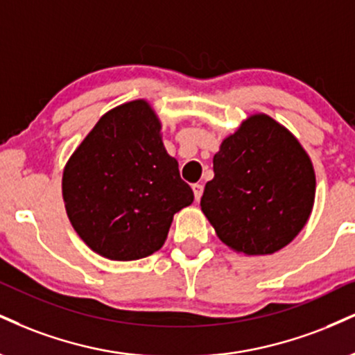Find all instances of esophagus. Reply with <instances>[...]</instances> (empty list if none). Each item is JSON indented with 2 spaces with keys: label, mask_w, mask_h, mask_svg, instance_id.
<instances>
[{
  "label": "esophagus",
  "mask_w": 355,
  "mask_h": 355,
  "mask_svg": "<svg viewBox=\"0 0 355 355\" xmlns=\"http://www.w3.org/2000/svg\"><path fill=\"white\" fill-rule=\"evenodd\" d=\"M193 195H195L196 202H200V198H202V195H203V185H202V183H195V185H193Z\"/></svg>",
  "instance_id": "obj_1"
}]
</instances>
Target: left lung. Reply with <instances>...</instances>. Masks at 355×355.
I'll use <instances>...</instances> for the list:
<instances>
[{
    "instance_id": "obj_1",
    "label": "left lung",
    "mask_w": 355,
    "mask_h": 355,
    "mask_svg": "<svg viewBox=\"0 0 355 355\" xmlns=\"http://www.w3.org/2000/svg\"><path fill=\"white\" fill-rule=\"evenodd\" d=\"M202 210L226 246L248 256L271 254L304 228L314 203L309 155L289 130L251 115L213 157Z\"/></svg>"
}]
</instances>
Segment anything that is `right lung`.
<instances>
[{
	"mask_svg": "<svg viewBox=\"0 0 355 355\" xmlns=\"http://www.w3.org/2000/svg\"><path fill=\"white\" fill-rule=\"evenodd\" d=\"M62 196L83 241L114 261L159 251L175 213L193 202L145 101L102 115L64 168Z\"/></svg>",
	"mask_w": 355,
	"mask_h": 355,
	"instance_id": "add662e5",
	"label": "right lung"
}]
</instances>
